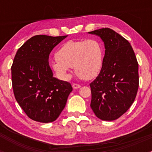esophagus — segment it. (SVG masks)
Wrapping results in <instances>:
<instances>
[{"instance_id":"esophagus-1","label":"esophagus","mask_w":152,"mask_h":152,"mask_svg":"<svg viewBox=\"0 0 152 152\" xmlns=\"http://www.w3.org/2000/svg\"><path fill=\"white\" fill-rule=\"evenodd\" d=\"M72 86H73V87L74 89H78V88H79V87H81L80 85H79V84H76V83L72 84Z\"/></svg>"}]
</instances>
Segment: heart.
I'll return each mask as SVG.
<instances>
[{
	"label": "heart",
	"mask_w": 152,
	"mask_h": 152,
	"mask_svg": "<svg viewBox=\"0 0 152 152\" xmlns=\"http://www.w3.org/2000/svg\"><path fill=\"white\" fill-rule=\"evenodd\" d=\"M57 60L53 69L64 79L70 77V67H74L76 74L85 80L98 76L104 61V48L96 39L65 42L56 53Z\"/></svg>",
	"instance_id": "obj_1"
}]
</instances>
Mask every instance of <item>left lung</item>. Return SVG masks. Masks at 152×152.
Instances as JSON below:
<instances>
[{
    "label": "left lung",
    "instance_id": "8db88e82",
    "mask_svg": "<svg viewBox=\"0 0 152 152\" xmlns=\"http://www.w3.org/2000/svg\"><path fill=\"white\" fill-rule=\"evenodd\" d=\"M104 43L105 54L99 76L90 84V107L99 118L114 121L129 110L139 87L138 62L128 40L109 28L89 32Z\"/></svg>",
    "mask_w": 152,
    "mask_h": 152
}]
</instances>
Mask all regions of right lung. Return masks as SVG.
<instances>
[{
  "mask_svg": "<svg viewBox=\"0 0 152 152\" xmlns=\"http://www.w3.org/2000/svg\"><path fill=\"white\" fill-rule=\"evenodd\" d=\"M66 37H32L14 58L11 70L15 99L26 115L35 121H54L73 90L69 82L53 77L48 63L51 50Z\"/></svg>",
  "mask_w": 152,
  "mask_h": 152,
  "instance_id": "obj_1",
  "label": "right lung"
}]
</instances>
